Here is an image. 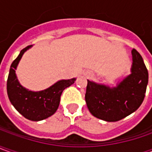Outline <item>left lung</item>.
<instances>
[{
	"label": "left lung",
	"mask_w": 152,
	"mask_h": 152,
	"mask_svg": "<svg viewBox=\"0 0 152 152\" xmlns=\"http://www.w3.org/2000/svg\"><path fill=\"white\" fill-rule=\"evenodd\" d=\"M131 73L114 87L87 80L86 106L94 117L115 122L136 111L143 102L148 71L141 55L133 49Z\"/></svg>",
	"instance_id": "1"
}]
</instances>
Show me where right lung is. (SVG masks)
<instances>
[{
	"label": "right lung",
	"mask_w": 152,
	"mask_h": 152,
	"mask_svg": "<svg viewBox=\"0 0 152 152\" xmlns=\"http://www.w3.org/2000/svg\"><path fill=\"white\" fill-rule=\"evenodd\" d=\"M32 47L29 45L21 50L17 59L11 65L7 83V95L11 103L23 117L32 121H40L53 115L60 105V96L66 87L76 79L60 80L45 90L34 92L20 84L16 70L23 54Z\"/></svg>",
	"instance_id": "1"
}]
</instances>
